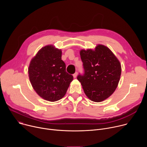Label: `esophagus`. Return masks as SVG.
Returning <instances> with one entry per match:
<instances>
[{
    "mask_svg": "<svg viewBox=\"0 0 147 147\" xmlns=\"http://www.w3.org/2000/svg\"><path fill=\"white\" fill-rule=\"evenodd\" d=\"M77 74H78L77 72H76V73L73 74V77H74V78H76L77 76Z\"/></svg>",
    "mask_w": 147,
    "mask_h": 147,
    "instance_id": "obj_1",
    "label": "esophagus"
}]
</instances>
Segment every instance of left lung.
<instances>
[{"instance_id": "8db88e82", "label": "left lung", "mask_w": 147, "mask_h": 147, "mask_svg": "<svg viewBox=\"0 0 147 147\" xmlns=\"http://www.w3.org/2000/svg\"><path fill=\"white\" fill-rule=\"evenodd\" d=\"M84 73L79 74L84 93L92 101L99 102L109 98L120 80V61L107 47L98 45L94 50L82 49L80 52Z\"/></svg>"}]
</instances>
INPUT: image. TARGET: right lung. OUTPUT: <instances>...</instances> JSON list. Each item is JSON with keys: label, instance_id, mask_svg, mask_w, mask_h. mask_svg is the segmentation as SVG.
I'll list each match as a JSON object with an SVG mask.
<instances>
[{"label": "right lung", "instance_id": "obj_1", "mask_svg": "<svg viewBox=\"0 0 147 147\" xmlns=\"http://www.w3.org/2000/svg\"><path fill=\"white\" fill-rule=\"evenodd\" d=\"M28 75L38 95L51 102L63 97L73 80V76L66 72L61 51L52 45L42 48L32 59Z\"/></svg>", "mask_w": 147, "mask_h": 147}]
</instances>
